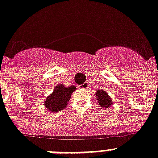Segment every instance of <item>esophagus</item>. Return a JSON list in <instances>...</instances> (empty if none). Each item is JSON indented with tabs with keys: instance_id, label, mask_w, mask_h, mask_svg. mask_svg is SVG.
Returning <instances> with one entry per match:
<instances>
[{
	"instance_id": "1",
	"label": "esophagus",
	"mask_w": 158,
	"mask_h": 158,
	"mask_svg": "<svg viewBox=\"0 0 158 158\" xmlns=\"http://www.w3.org/2000/svg\"><path fill=\"white\" fill-rule=\"evenodd\" d=\"M88 88V83H84L83 84L79 86V88H82V89H87Z\"/></svg>"
}]
</instances>
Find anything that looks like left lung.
I'll list each match as a JSON object with an SVG mask.
<instances>
[{
    "mask_svg": "<svg viewBox=\"0 0 158 158\" xmlns=\"http://www.w3.org/2000/svg\"><path fill=\"white\" fill-rule=\"evenodd\" d=\"M95 96L97 97V101L99 104V106L102 108H107L109 109L112 105L111 99H110V96L105 90H98L96 92Z\"/></svg>",
    "mask_w": 158,
    "mask_h": 158,
    "instance_id": "8db88e82",
    "label": "left lung"
}]
</instances>
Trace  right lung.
<instances>
[{"instance_id":"right-lung-1","label":"right lung","mask_w":158,"mask_h":158,"mask_svg":"<svg viewBox=\"0 0 158 158\" xmlns=\"http://www.w3.org/2000/svg\"><path fill=\"white\" fill-rule=\"evenodd\" d=\"M76 89L75 86L66 88L62 84H58L52 93L45 100V107L48 111L58 112L67 106L68 101L71 97V93Z\"/></svg>"}]
</instances>
